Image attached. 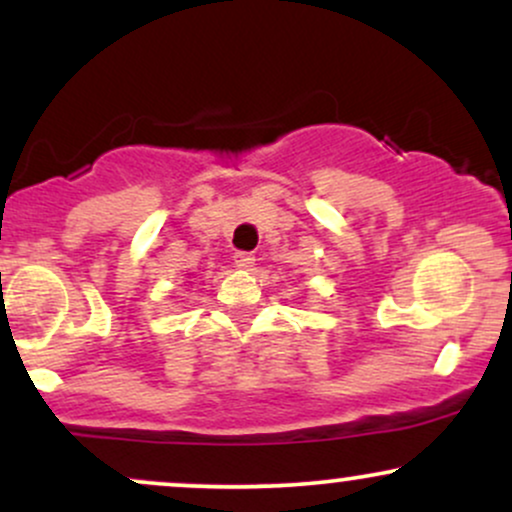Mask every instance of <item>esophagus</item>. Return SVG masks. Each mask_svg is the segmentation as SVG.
Instances as JSON below:
<instances>
[{"label": "esophagus", "mask_w": 512, "mask_h": 512, "mask_svg": "<svg viewBox=\"0 0 512 512\" xmlns=\"http://www.w3.org/2000/svg\"><path fill=\"white\" fill-rule=\"evenodd\" d=\"M233 260H236V267H240V269H250L252 264H255V255H252V252L238 250L236 255H233Z\"/></svg>", "instance_id": "1"}]
</instances>
